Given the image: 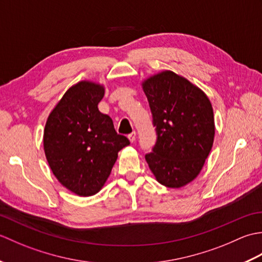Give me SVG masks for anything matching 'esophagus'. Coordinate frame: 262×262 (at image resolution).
Instances as JSON below:
<instances>
[{
  "label": "esophagus",
  "instance_id": "esophagus-1",
  "mask_svg": "<svg viewBox=\"0 0 262 262\" xmlns=\"http://www.w3.org/2000/svg\"><path fill=\"white\" fill-rule=\"evenodd\" d=\"M128 140H129L132 143H134L136 141V133L133 132L132 134L128 135Z\"/></svg>",
  "mask_w": 262,
  "mask_h": 262
}]
</instances>
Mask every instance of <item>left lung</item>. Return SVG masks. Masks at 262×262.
Masks as SVG:
<instances>
[{
    "label": "left lung",
    "instance_id": "8db88e82",
    "mask_svg": "<svg viewBox=\"0 0 262 262\" xmlns=\"http://www.w3.org/2000/svg\"><path fill=\"white\" fill-rule=\"evenodd\" d=\"M142 86L158 134L145 160L161 185L181 188L199 174L213 147V107L202 89L172 71L147 77Z\"/></svg>",
    "mask_w": 262,
    "mask_h": 262
}]
</instances>
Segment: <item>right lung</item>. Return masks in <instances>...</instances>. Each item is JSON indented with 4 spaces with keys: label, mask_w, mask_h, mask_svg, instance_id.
Returning <instances> with one entry per match:
<instances>
[{
    "label": "right lung",
    "mask_w": 262,
    "mask_h": 262,
    "mask_svg": "<svg viewBox=\"0 0 262 262\" xmlns=\"http://www.w3.org/2000/svg\"><path fill=\"white\" fill-rule=\"evenodd\" d=\"M104 86L81 81L72 85L49 114L43 149L54 176L77 196H93L107 181L121 148L129 145L117 134L113 119L98 103Z\"/></svg>",
    "instance_id": "right-lung-1"
}]
</instances>
